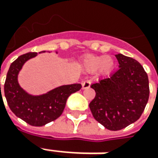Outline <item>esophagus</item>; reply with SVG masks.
I'll list each match as a JSON object with an SVG mask.
<instances>
[{
    "label": "esophagus",
    "mask_w": 158,
    "mask_h": 158,
    "mask_svg": "<svg viewBox=\"0 0 158 158\" xmlns=\"http://www.w3.org/2000/svg\"><path fill=\"white\" fill-rule=\"evenodd\" d=\"M91 86V80H85L82 83V89H88Z\"/></svg>",
    "instance_id": "esophagus-1"
}]
</instances>
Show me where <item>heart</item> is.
I'll return each mask as SVG.
<instances>
[{
  "instance_id": "obj_1",
  "label": "heart",
  "mask_w": 158,
  "mask_h": 158,
  "mask_svg": "<svg viewBox=\"0 0 158 158\" xmlns=\"http://www.w3.org/2000/svg\"><path fill=\"white\" fill-rule=\"evenodd\" d=\"M83 65L88 72L94 73L98 70L102 74H108L115 67V61L110 56L91 54L84 59Z\"/></svg>"
}]
</instances>
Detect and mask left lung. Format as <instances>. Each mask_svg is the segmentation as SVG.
I'll return each instance as SVG.
<instances>
[{
	"label": "left lung",
	"mask_w": 158,
	"mask_h": 158,
	"mask_svg": "<svg viewBox=\"0 0 158 158\" xmlns=\"http://www.w3.org/2000/svg\"><path fill=\"white\" fill-rule=\"evenodd\" d=\"M119 69L91 87L96 96L89 105L94 118L110 131H119L141 117L149 99L148 75L131 57L116 54Z\"/></svg>",
	"instance_id": "obj_1"
}]
</instances>
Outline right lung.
Listing matches in <instances>:
<instances>
[{
    "mask_svg": "<svg viewBox=\"0 0 158 158\" xmlns=\"http://www.w3.org/2000/svg\"><path fill=\"white\" fill-rule=\"evenodd\" d=\"M41 52L45 51L40 53ZM37 54V52H27L18 57L12 63L4 85V93L7 105L15 116L30 125L43 126L62 114L68 97L79 91L82 85L80 84L64 85L41 95L27 93L20 87L18 75L26 62Z\"/></svg>",
    "mask_w": 158,
    "mask_h": 158,
    "instance_id": "1",
    "label": "right lung"
}]
</instances>
